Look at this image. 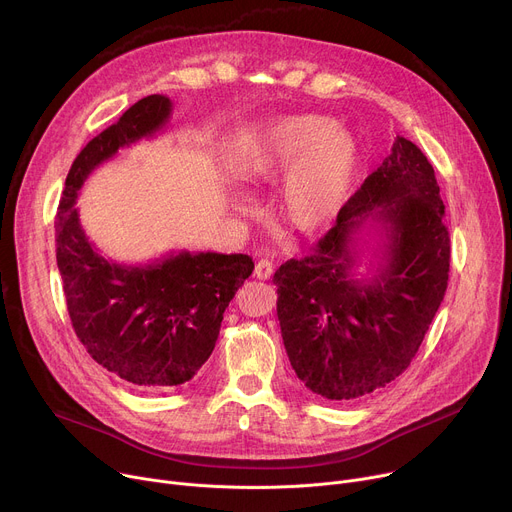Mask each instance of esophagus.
Masks as SVG:
<instances>
[{"mask_svg":"<svg viewBox=\"0 0 512 512\" xmlns=\"http://www.w3.org/2000/svg\"><path fill=\"white\" fill-rule=\"evenodd\" d=\"M253 275H255L257 279H269V277L273 275V263H271L269 259H261V261H257Z\"/></svg>","mask_w":512,"mask_h":512,"instance_id":"obj_1","label":"esophagus"}]
</instances>
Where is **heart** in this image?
<instances>
[{
    "instance_id": "b5f03b06",
    "label": "heart",
    "mask_w": 512,
    "mask_h": 512,
    "mask_svg": "<svg viewBox=\"0 0 512 512\" xmlns=\"http://www.w3.org/2000/svg\"><path fill=\"white\" fill-rule=\"evenodd\" d=\"M358 152L354 139L328 117L294 115L265 127L241 154L237 176L247 184L275 182L281 174L279 214L298 233L332 225L348 200ZM247 210V200H237Z\"/></svg>"
}]
</instances>
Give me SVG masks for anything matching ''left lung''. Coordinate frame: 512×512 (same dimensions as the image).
I'll return each instance as SVG.
<instances>
[{"label":"left lung","mask_w":512,"mask_h":512,"mask_svg":"<svg viewBox=\"0 0 512 512\" xmlns=\"http://www.w3.org/2000/svg\"><path fill=\"white\" fill-rule=\"evenodd\" d=\"M444 212L431 164L397 137L314 251L275 271L283 346L312 393L350 403L409 367L448 287ZM367 222L386 235L384 263L373 276H356L355 235Z\"/></svg>","instance_id":"obj_1"}]
</instances>
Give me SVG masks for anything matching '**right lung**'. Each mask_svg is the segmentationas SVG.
Instances as JSON below:
<instances>
[{"instance_id": "1", "label": "right lung", "mask_w": 512, "mask_h": 512, "mask_svg": "<svg viewBox=\"0 0 512 512\" xmlns=\"http://www.w3.org/2000/svg\"><path fill=\"white\" fill-rule=\"evenodd\" d=\"M170 113L168 97H143L93 137L68 170L56 214V263L72 328L103 369L141 389L178 387L200 371L229 302L255 269L249 255L210 251L119 265L85 235L75 202L89 174L160 131Z\"/></svg>"}]
</instances>
